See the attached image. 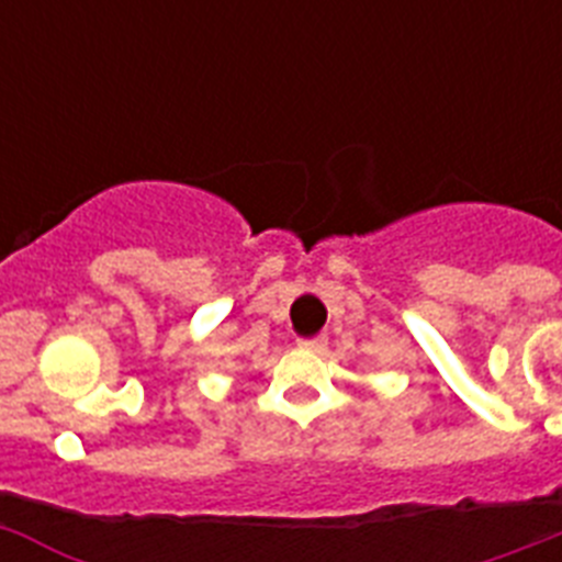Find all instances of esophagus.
Here are the masks:
<instances>
[{
  "instance_id": "obj_1",
  "label": "esophagus",
  "mask_w": 562,
  "mask_h": 562,
  "mask_svg": "<svg viewBox=\"0 0 562 562\" xmlns=\"http://www.w3.org/2000/svg\"><path fill=\"white\" fill-rule=\"evenodd\" d=\"M326 337H301L297 340V349H306V351H315V355H321V351L326 349Z\"/></svg>"
}]
</instances>
